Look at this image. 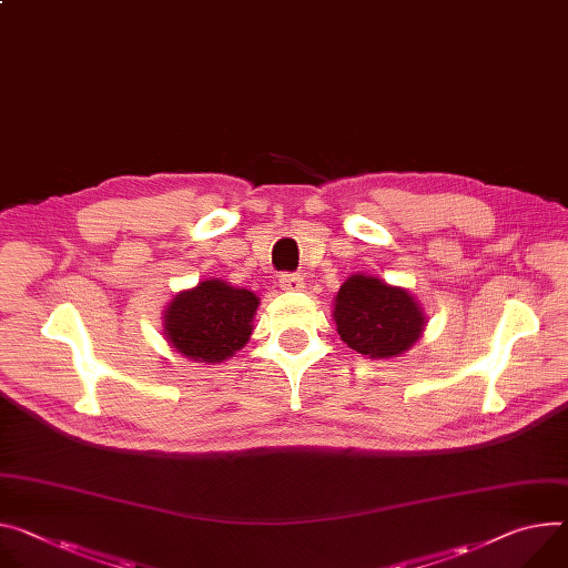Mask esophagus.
<instances>
[{
	"instance_id": "obj_1",
	"label": "esophagus",
	"mask_w": 568,
	"mask_h": 568,
	"mask_svg": "<svg viewBox=\"0 0 568 568\" xmlns=\"http://www.w3.org/2000/svg\"><path fill=\"white\" fill-rule=\"evenodd\" d=\"M280 286H282V291H302L304 282L300 275H282Z\"/></svg>"
}]
</instances>
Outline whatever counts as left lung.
I'll return each instance as SVG.
<instances>
[{
    "label": "left lung",
    "mask_w": 568,
    "mask_h": 568,
    "mask_svg": "<svg viewBox=\"0 0 568 568\" xmlns=\"http://www.w3.org/2000/svg\"><path fill=\"white\" fill-rule=\"evenodd\" d=\"M332 318L341 341L368 359L405 355L427 323L414 293L366 273H355L341 284Z\"/></svg>",
    "instance_id": "left-lung-1"
}]
</instances>
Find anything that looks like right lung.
Wrapping results in <instances>:
<instances>
[{
	"mask_svg": "<svg viewBox=\"0 0 568 568\" xmlns=\"http://www.w3.org/2000/svg\"><path fill=\"white\" fill-rule=\"evenodd\" d=\"M258 297L225 280L180 291L163 310V336L174 353L197 364L234 357L252 336Z\"/></svg>",
	"mask_w": 568,
	"mask_h": 568,
	"instance_id": "add662e5",
	"label": "right lung"
}]
</instances>
